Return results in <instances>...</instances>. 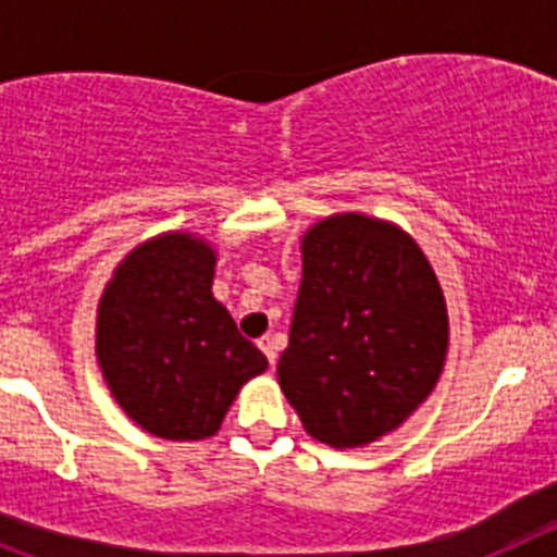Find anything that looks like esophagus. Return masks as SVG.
I'll return each instance as SVG.
<instances>
[{"instance_id": "1", "label": "esophagus", "mask_w": 557, "mask_h": 557, "mask_svg": "<svg viewBox=\"0 0 557 557\" xmlns=\"http://www.w3.org/2000/svg\"><path fill=\"white\" fill-rule=\"evenodd\" d=\"M256 343H259V348L264 351V357H268L270 366H275V362H278V343H275L273 334H264V337H259Z\"/></svg>"}]
</instances>
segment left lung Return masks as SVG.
<instances>
[{
	"instance_id": "8db88e82",
	"label": "left lung",
	"mask_w": 557,
	"mask_h": 557,
	"mask_svg": "<svg viewBox=\"0 0 557 557\" xmlns=\"http://www.w3.org/2000/svg\"><path fill=\"white\" fill-rule=\"evenodd\" d=\"M304 275L278 385L304 430L334 449L401 426L444 371V289L410 234L332 214L301 239Z\"/></svg>"
}]
</instances>
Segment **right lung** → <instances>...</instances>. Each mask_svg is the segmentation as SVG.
Segmentation results:
<instances>
[{
  "mask_svg": "<svg viewBox=\"0 0 557 557\" xmlns=\"http://www.w3.org/2000/svg\"><path fill=\"white\" fill-rule=\"evenodd\" d=\"M218 253L195 234H159L113 270L97 309V362L145 432L203 441L268 357L211 295Z\"/></svg>",
  "mask_w": 557,
  "mask_h": 557,
  "instance_id": "add662e5",
  "label": "right lung"
}]
</instances>
